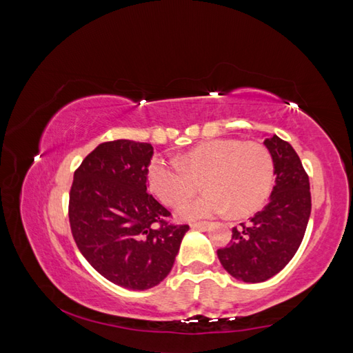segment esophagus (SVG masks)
<instances>
[{"mask_svg": "<svg viewBox=\"0 0 353 353\" xmlns=\"http://www.w3.org/2000/svg\"><path fill=\"white\" fill-rule=\"evenodd\" d=\"M210 226H211L210 222H196V223H191V228H194V230H200V231L208 230Z\"/></svg>", "mask_w": 353, "mask_h": 353, "instance_id": "esophagus-1", "label": "esophagus"}]
</instances>
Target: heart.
Wrapping results in <instances>:
<instances>
[{"label": "heart", "mask_w": 353, "mask_h": 353, "mask_svg": "<svg viewBox=\"0 0 353 353\" xmlns=\"http://www.w3.org/2000/svg\"><path fill=\"white\" fill-rule=\"evenodd\" d=\"M200 182L208 192L183 203L177 211L182 219L211 217L226 210L248 216L271 196L274 157L260 142L216 139L191 148L177 162L154 159L148 167L150 188L167 206L194 196Z\"/></svg>", "instance_id": "1"}]
</instances>
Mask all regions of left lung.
<instances>
[{"label":"left lung","mask_w":353,"mask_h":353,"mask_svg":"<svg viewBox=\"0 0 353 353\" xmlns=\"http://www.w3.org/2000/svg\"><path fill=\"white\" fill-rule=\"evenodd\" d=\"M265 145L275 162L271 199L250 222L234 226L230 243L217 250L228 274L245 283L266 281L292 260L312 208L309 176L292 145L275 134Z\"/></svg>","instance_id":"left-lung-1"}]
</instances>
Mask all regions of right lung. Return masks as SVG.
Instances as JSON below:
<instances>
[{"mask_svg": "<svg viewBox=\"0 0 353 353\" xmlns=\"http://www.w3.org/2000/svg\"><path fill=\"white\" fill-rule=\"evenodd\" d=\"M150 143L98 145L74 171L68 220L85 260L117 286L143 291L170 274L188 225L147 191Z\"/></svg>", "mask_w": 353, "mask_h": 353, "instance_id": "add662e5", "label": "right lung"}]
</instances>
